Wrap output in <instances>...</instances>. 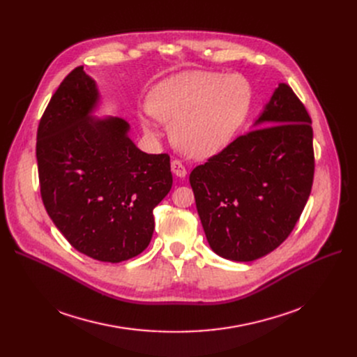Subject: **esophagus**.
Wrapping results in <instances>:
<instances>
[{"label": "esophagus", "mask_w": 357, "mask_h": 357, "mask_svg": "<svg viewBox=\"0 0 357 357\" xmlns=\"http://www.w3.org/2000/svg\"><path fill=\"white\" fill-rule=\"evenodd\" d=\"M171 169H172V172H174L175 176H178V178H185L186 176V169H185V166L181 160L174 159L171 162Z\"/></svg>", "instance_id": "34e87169"}]
</instances>
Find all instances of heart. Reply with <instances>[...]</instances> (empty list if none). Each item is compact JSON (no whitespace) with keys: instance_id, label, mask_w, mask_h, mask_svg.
Here are the masks:
<instances>
[{"instance_id":"obj_1","label":"heart","mask_w":357,"mask_h":357,"mask_svg":"<svg viewBox=\"0 0 357 357\" xmlns=\"http://www.w3.org/2000/svg\"><path fill=\"white\" fill-rule=\"evenodd\" d=\"M250 105L248 82L217 72H185L159 84L147 98L150 114L169 123L175 146L192 158H208L226 147ZM143 128L153 133L149 116Z\"/></svg>"}]
</instances>
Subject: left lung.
<instances>
[{"instance_id":"8db88e82","label":"left lung","mask_w":357,"mask_h":357,"mask_svg":"<svg viewBox=\"0 0 357 357\" xmlns=\"http://www.w3.org/2000/svg\"><path fill=\"white\" fill-rule=\"evenodd\" d=\"M253 126L190 175L210 248L234 261L265 256L291 234L314 179L311 119L289 85L279 84Z\"/></svg>"}]
</instances>
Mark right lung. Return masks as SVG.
Instances as JSON below:
<instances>
[{
    "instance_id": "add662e5",
    "label": "right lung",
    "mask_w": 357,
    "mask_h": 357,
    "mask_svg": "<svg viewBox=\"0 0 357 357\" xmlns=\"http://www.w3.org/2000/svg\"><path fill=\"white\" fill-rule=\"evenodd\" d=\"M96 81L75 68L37 128L40 194L54 226L78 252L119 264L152 240L153 208L172 188L171 158L147 155L119 117H93Z\"/></svg>"
}]
</instances>
